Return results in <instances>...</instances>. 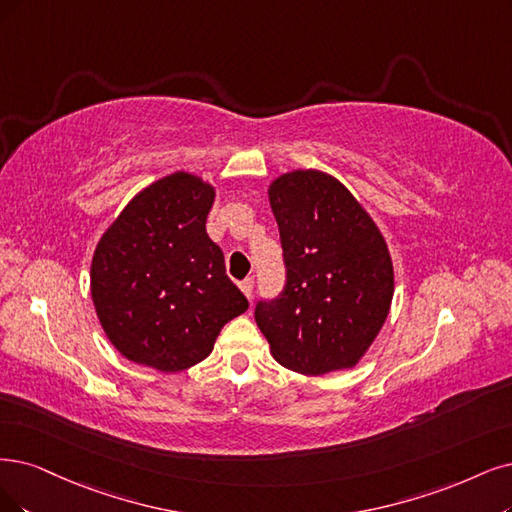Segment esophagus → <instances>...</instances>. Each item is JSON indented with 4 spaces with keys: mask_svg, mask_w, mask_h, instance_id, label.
Returning a JSON list of instances; mask_svg holds the SVG:
<instances>
[{
    "mask_svg": "<svg viewBox=\"0 0 512 512\" xmlns=\"http://www.w3.org/2000/svg\"><path fill=\"white\" fill-rule=\"evenodd\" d=\"M253 287H255V282H253V278H244L242 282H240V291L246 295V297H253Z\"/></svg>",
    "mask_w": 512,
    "mask_h": 512,
    "instance_id": "obj_1",
    "label": "esophagus"
}]
</instances>
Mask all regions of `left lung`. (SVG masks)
<instances>
[{
  "mask_svg": "<svg viewBox=\"0 0 512 512\" xmlns=\"http://www.w3.org/2000/svg\"><path fill=\"white\" fill-rule=\"evenodd\" d=\"M285 289L259 299L255 323L276 361L297 373L350 369L380 333L394 293L384 236L348 189L320 170L270 185Z\"/></svg>",
  "mask_w": 512,
  "mask_h": 512,
  "instance_id": "8db88e82",
  "label": "left lung"
}]
</instances>
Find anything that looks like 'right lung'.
I'll return each instance as SVG.
<instances>
[{
    "instance_id": "1",
    "label": "right lung",
    "mask_w": 512,
    "mask_h": 512,
    "mask_svg": "<svg viewBox=\"0 0 512 512\" xmlns=\"http://www.w3.org/2000/svg\"><path fill=\"white\" fill-rule=\"evenodd\" d=\"M213 200V185L181 170L139 192L99 240L90 293L109 342L128 361L183 371L204 361L227 320L249 308L206 234Z\"/></svg>"
}]
</instances>
